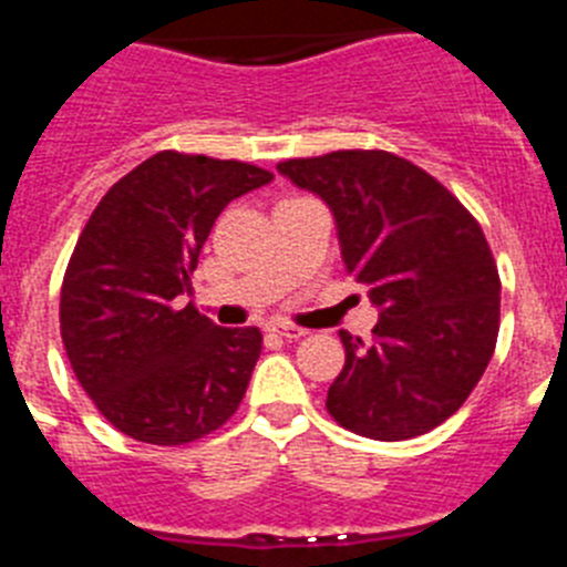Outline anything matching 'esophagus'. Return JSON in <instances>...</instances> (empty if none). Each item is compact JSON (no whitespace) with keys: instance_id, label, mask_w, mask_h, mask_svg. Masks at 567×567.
I'll list each match as a JSON object with an SVG mask.
<instances>
[{"instance_id":"1","label":"esophagus","mask_w":567,"mask_h":567,"mask_svg":"<svg viewBox=\"0 0 567 567\" xmlns=\"http://www.w3.org/2000/svg\"><path fill=\"white\" fill-rule=\"evenodd\" d=\"M269 332L278 334V338H284V340H298L307 334V329L292 327V323H269Z\"/></svg>"}]
</instances>
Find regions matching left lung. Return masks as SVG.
I'll list each match as a JSON object with an SVG mask.
<instances>
[{
	"instance_id": "left-lung-1",
	"label": "left lung",
	"mask_w": 567,
	"mask_h": 567,
	"mask_svg": "<svg viewBox=\"0 0 567 567\" xmlns=\"http://www.w3.org/2000/svg\"><path fill=\"white\" fill-rule=\"evenodd\" d=\"M278 173L327 204L346 269L378 307L369 346L340 332L327 409L360 437L437 429L483 378L499 332V275L474 215L437 178L385 150L289 158Z\"/></svg>"
}]
</instances>
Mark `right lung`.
<instances>
[{"instance_id": "obj_1", "label": "right lung", "mask_w": 567, "mask_h": 567, "mask_svg": "<svg viewBox=\"0 0 567 567\" xmlns=\"http://www.w3.org/2000/svg\"><path fill=\"white\" fill-rule=\"evenodd\" d=\"M269 182L255 164L164 150L84 224L62 284V340L84 392L127 437L193 443L244 400L260 332L215 327L182 298L215 218Z\"/></svg>"}]
</instances>
